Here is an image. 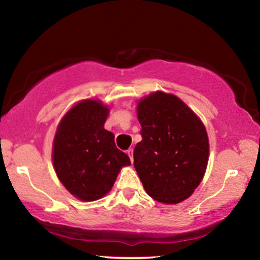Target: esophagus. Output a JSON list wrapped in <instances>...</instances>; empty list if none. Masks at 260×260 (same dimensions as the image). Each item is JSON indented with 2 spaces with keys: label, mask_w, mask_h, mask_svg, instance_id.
<instances>
[{
  "label": "esophagus",
  "mask_w": 260,
  "mask_h": 260,
  "mask_svg": "<svg viewBox=\"0 0 260 260\" xmlns=\"http://www.w3.org/2000/svg\"><path fill=\"white\" fill-rule=\"evenodd\" d=\"M126 154L129 155L131 162H134V150H133V149H129V150L126 151Z\"/></svg>",
  "instance_id": "obj_1"
}]
</instances>
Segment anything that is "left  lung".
<instances>
[{"mask_svg": "<svg viewBox=\"0 0 260 260\" xmlns=\"http://www.w3.org/2000/svg\"><path fill=\"white\" fill-rule=\"evenodd\" d=\"M142 141L134 166L149 197L165 205L180 204L204 179L209 157L205 124L175 94L155 91L137 102Z\"/></svg>", "mask_w": 260, "mask_h": 260, "instance_id": "left-lung-1", "label": "left lung"}]
</instances>
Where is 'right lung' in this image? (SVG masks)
<instances>
[{
    "label": "right lung",
    "instance_id": "obj_1",
    "mask_svg": "<svg viewBox=\"0 0 260 260\" xmlns=\"http://www.w3.org/2000/svg\"><path fill=\"white\" fill-rule=\"evenodd\" d=\"M111 106L99 99L78 102L60 119L52 148L55 174L78 200L91 202L112 189L126 154L117 149L115 135L105 130Z\"/></svg>",
    "mask_w": 260,
    "mask_h": 260
}]
</instances>
